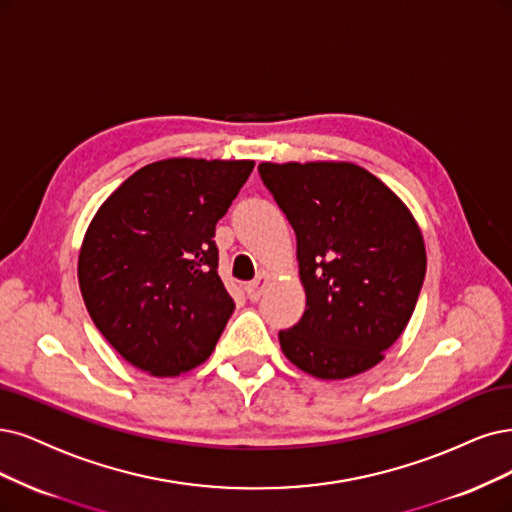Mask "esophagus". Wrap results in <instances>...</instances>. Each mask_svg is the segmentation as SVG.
<instances>
[{"label": "esophagus", "instance_id": "34e87169", "mask_svg": "<svg viewBox=\"0 0 512 512\" xmlns=\"http://www.w3.org/2000/svg\"><path fill=\"white\" fill-rule=\"evenodd\" d=\"M266 285H268V274L261 272V274H259L255 280H251L249 285H246L244 289H246V295H249V299L257 301V299L261 297L263 289H266Z\"/></svg>", "mask_w": 512, "mask_h": 512}]
</instances>
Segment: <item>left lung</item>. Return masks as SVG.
Returning <instances> with one entry per match:
<instances>
[{"instance_id":"obj_1","label":"left lung","mask_w":512,"mask_h":512,"mask_svg":"<svg viewBox=\"0 0 512 512\" xmlns=\"http://www.w3.org/2000/svg\"><path fill=\"white\" fill-rule=\"evenodd\" d=\"M259 175L297 236L306 312L280 331L289 361L346 380L384 358L405 331L426 276L409 208L352 162H261Z\"/></svg>"}]
</instances>
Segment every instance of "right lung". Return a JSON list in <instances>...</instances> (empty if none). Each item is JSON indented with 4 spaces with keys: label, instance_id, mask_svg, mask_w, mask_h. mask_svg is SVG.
I'll list each match as a JSON object with an SVG mask.
<instances>
[{
    "label": "right lung",
    "instance_id": "add662e5",
    "mask_svg": "<svg viewBox=\"0 0 512 512\" xmlns=\"http://www.w3.org/2000/svg\"><path fill=\"white\" fill-rule=\"evenodd\" d=\"M253 160L147 164L90 221L78 278L94 325L130 365L173 377L202 365L234 312L215 225Z\"/></svg>",
    "mask_w": 512,
    "mask_h": 512
}]
</instances>
